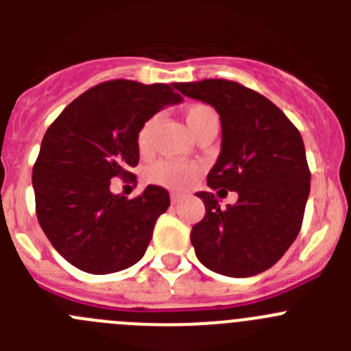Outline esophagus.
Wrapping results in <instances>:
<instances>
[{
	"label": "esophagus",
	"instance_id": "34e87169",
	"mask_svg": "<svg viewBox=\"0 0 351 351\" xmlns=\"http://www.w3.org/2000/svg\"><path fill=\"white\" fill-rule=\"evenodd\" d=\"M170 200H172V204H179L182 200V195L172 193V195H170Z\"/></svg>",
	"mask_w": 351,
	"mask_h": 351
}]
</instances>
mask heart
I'll return each instance as SVG.
<instances>
[{
	"mask_svg": "<svg viewBox=\"0 0 351 351\" xmlns=\"http://www.w3.org/2000/svg\"><path fill=\"white\" fill-rule=\"evenodd\" d=\"M184 121L190 132L197 137L198 133L207 128L213 123H218V114L214 108L204 104H195L186 108ZM156 126V117H151L141 126L137 133V151L141 156H147L153 149V132ZM198 176V167L193 163H184V161L160 160L147 169V179L151 182H156L160 186H165L170 190H184L195 178Z\"/></svg>",
	"mask_w": 351,
	"mask_h": 351,
	"instance_id": "b5f03b06",
	"label": "heart"
}]
</instances>
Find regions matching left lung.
<instances>
[{
    "label": "left lung",
    "instance_id": "1",
    "mask_svg": "<svg viewBox=\"0 0 351 351\" xmlns=\"http://www.w3.org/2000/svg\"><path fill=\"white\" fill-rule=\"evenodd\" d=\"M176 89L216 108L221 151L207 186L234 206L219 207L210 191H198L206 216L191 230L197 258L210 271L250 278L274 265L299 235L309 197L306 149L299 130L271 100L234 80L176 82Z\"/></svg>",
    "mask_w": 351,
    "mask_h": 351
}]
</instances>
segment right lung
I'll return each mask as SVG.
<instances>
[{"instance_id": "add662e5", "label": "right lung", "mask_w": 351, "mask_h": 351, "mask_svg": "<svg viewBox=\"0 0 351 351\" xmlns=\"http://www.w3.org/2000/svg\"><path fill=\"white\" fill-rule=\"evenodd\" d=\"M176 84L108 80L71 101L43 135L33 167L36 218L66 262L89 274L132 267L144 256L169 191L149 184L128 200L110 191L137 167V133L182 96Z\"/></svg>"}]
</instances>
